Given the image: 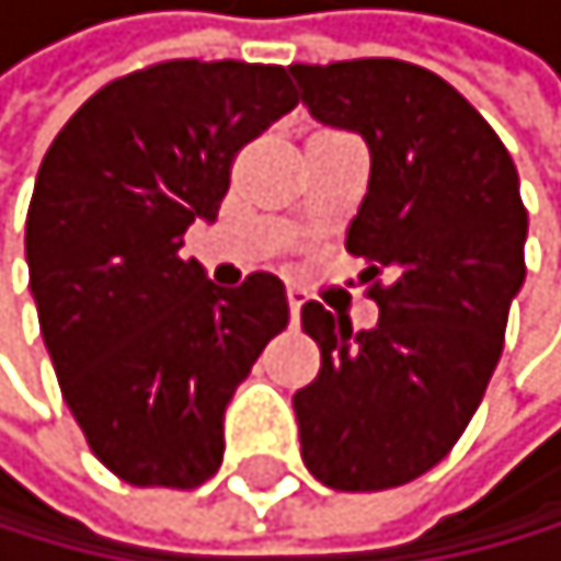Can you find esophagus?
I'll use <instances>...</instances> for the list:
<instances>
[{"label":"esophagus","instance_id":"34e87169","mask_svg":"<svg viewBox=\"0 0 561 561\" xmlns=\"http://www.w3.org/2000/svg\"><path fill=\"white\" fill-rule=\"evenodd\" d=\"M301 301H305V295L298 291V287H287V312H291L295 327H298V316H301Z\"/></svg>","mask_w":561,"mask_h":561}]
</instances>
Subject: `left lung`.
I'll list each match as a JSON object with an SVG mask.
<instances>
[{
    "instance_id": "left-lung-1",
    "label": "left lung",
    "mask_w": 561,
    "mask_h": 561,
    "mask_svg": "<svg viewBox=\"0 0 561 561\" xmlns=\"http://www.w3.org/2000/svg\"><path fill=\"white\" fill-rule=\"evenodd\" d=\"M291 72L309 112L373 153L347 252L379 305L362 333L301 305L319 344V376L295 393L301 460L336 492L397 489L457 446L489 390L527 277L520 179L495 129L432 69L347 59Z\"/></svg>"
}]
</instances>
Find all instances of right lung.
<instances>
[{
    "label": "right lung",
    "instance_id": "right-lung-1",
    "mask_svg": "<svg viewBox=\"0 0 561 561\" xmlns=\"http://www.w3.org/2000/svg\"><path fill=\"white\" fill-rule=\"evenodd\" d=\"M298 104L284 66L168 59L104 83L51 139L27 210V266L62 400L108 471L199 489L225 457V408L284 287H217L182 256L214 220L238 150Z\"/></svg>",
    "mask_w": 561,
    "mask_h": 561
}]
</instances>
